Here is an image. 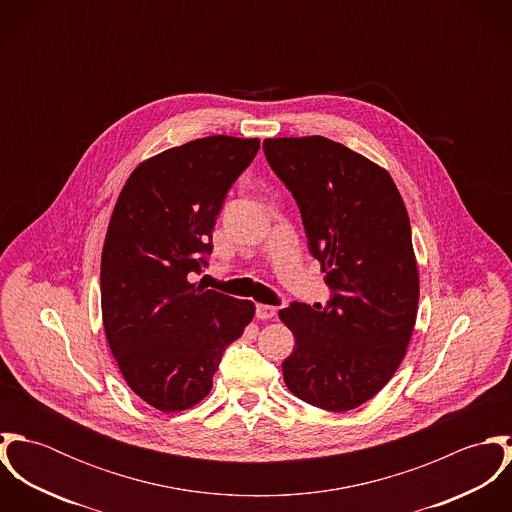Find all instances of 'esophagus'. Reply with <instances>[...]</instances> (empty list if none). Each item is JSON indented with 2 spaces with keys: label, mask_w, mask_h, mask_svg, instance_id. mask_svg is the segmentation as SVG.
Returning <instances> with one entry per match:
<instances>
[{
  "label": "esophagus",
  "mask_w": 512,
  "mask_h": 512,
  "mask_svg": "<svg viewBox=\"0 0 512 512\" xmlns=\"http://www.w3.org/2000/svg\"><path fill=\"white\" fill-rule=\"evenodd\" d=\"M256 317H258V319H274V317H276V307L258 303V305H256Z\"/></svg>",
  "instance_id": "1"
}]
</instances>
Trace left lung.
<instances>
[{"instance_id": "obj_1", "label": "left lung", "mask_w": 512, "mask_h": 512, "mask_svg": "<svg viewBox=\"0 0 512 512\" xmlns=\"http://www.w3.org/2000/svg\"><path fill=\"white\" fill-rule=\"evenodd\" d=\"M264 153L292 191L333 292L325 307L293 301L280 311L295 337L284 380L303 402L347 412L394 376L414 331L420 278L410 219L388 171L343 144L268 138Z\"/></svg>"}]
</instances>
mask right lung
<instances>
[{
    "mask_svg": "<svg viewBox=\"0 0 512 512\" xmlns=\"http://www.w3.org/2000/svg\"><path fill=\"white\" fill-rule=\"evenodd\" d=\"M260 149L209 136L165 149L128 177L108 224L102 321L128 386L159 412L199 404L254 303L191 284L213 252L222 201Z\"/></svg>",
    "mask_w": 512,
    "mask_h": 512,
    "instance_id": "right-lung-1",
    "label": "right lung"
}]
</instances>
